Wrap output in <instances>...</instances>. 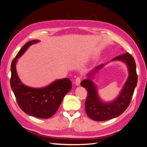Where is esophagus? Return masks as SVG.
<instances>
[{"mask_svg": "<svg viewBox=\"0 0 147 147\" xmlns=\"http://www.w3.org/2000/svg\"><path fill=\"white\" fill-rule=\"evenodd\" d=\"M81 81V78L80 77H78V78H76V80H75V83H76V84L77 86H79L80 84Z\"/></svg>", "mask_w": 147, "mask_h": 147, "instance_id": "obj_1", "label": "esophagus"}]
</instances>
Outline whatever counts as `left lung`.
Wrapping results in <instances>:
<instances>
[{"label":"left lung","mask_w":147,"mask_h":147,"mask_svg":"<svg viewBox=\"0 0 147 147\" xmlns=\"http://www.w3.org/2000/svg\"><path fill=\"white\" fill-rule=\"evenodd\" d=\"M114 60H120L126 63L129 69V75L119 96L112 102H104L99 99L96 86L90 79L94 76L105 64L96 67L88 75L89 78L82 81L81 82V86L86 88L88 91L87 98L85 102L86 114L90 119L96 121H104L122 114L129 106L137 84L136 64L133 56L129 53H125L116 56L111 61Z\"/></svg>","instance_id":"8db88e82"}]
</instances>
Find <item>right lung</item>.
<instances>
[{
	"mask_svg": "<svg viewBox=\"0 0 147 147\" xmlns=\"http://www.w3.org/2000/svg\"><path fill=\"white\" fill-rule=\"evenodd\" d=\"M38 40L30 41L18 51L11 65L10 86L20 108L26 114L40 119H48L53 115L61 104L64 96L72 88L69 78L54 81L43 88H32L24 85L16 71L17 59L32 44Z\"/></svg>",
	"mask_w": 147,
	"mask_h": 147,
	"instance_id": "1",
	"label": "right lung"
}]
</instances>
